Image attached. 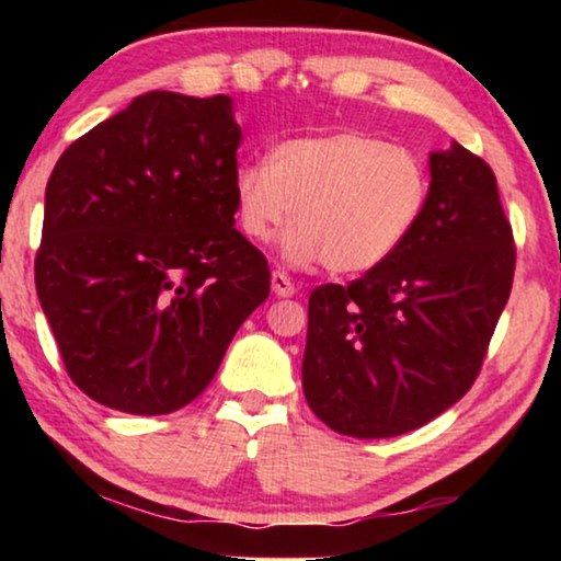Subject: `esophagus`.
<instances>
[{
    "instance_id": "34e87169",
    "label": "esophagus",
    "mask_w": 561,
    "mask_h": 561,
    "mask_svg": "<svg viewBox=\"0 0 561 561\" xmlns=\"http://www.w3.org/2000/svg\"><path fill=\"white\" fill-rule=\"evenodd\" d=\"M271 288H273V294L278 296V298H288V296L296 294L294 280H290L288 275L280 273V271H273V275H271Z\"/></svg>"
}]
</instances>
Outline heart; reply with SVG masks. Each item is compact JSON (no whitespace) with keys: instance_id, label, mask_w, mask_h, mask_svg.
<instances>
[{"instance_id":"heart-1","label":"heart","mask_w":561,"mask_h":561,"mask_svg":"<svg viewBox=\"0 0 561 561\" xmlns=\"http://www.w3.org/2000/svg\"><path fill=\"white\" fill-rule=\"evenodd\" d=\"M426 163L416 152L365 133L296 137L265 160L234 171L237 225L267 242L288 217L280 240L290 265L324 260L336 275L367 273L393 255L424 217Z\"/></svg>"}]
</instances>
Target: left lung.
Instances as JSON below:
<instances>
[{
    "label": "left lung",
    "mask_w": 561,
    "mask_h": 561,
    "mask_svg": "<svg viewBox=\"0 0 561 561\" xmlns=\"http://www.w3.org/2000/svg\"><path fill=\"white\" fill-rule=\"evenodd\" d=\"M424 217L350 286L309 298L304 396L329 428L386 439L428 424L478 378L516 248L495 173L459 142L428 156Z\"/></svg>",
    "instance_id": "left-lung-1"
}]
</instances>
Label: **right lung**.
Here are the masks:
<instances>
[{"label": "right lung", "instance_id": "1", "mask_svg": "<svg viewBox=\"0 0 561 561\" xmlns=\"http://www.w3.org/2000/svg\"><path fill=\"white\" fill-rule=\"evenodd\" d=\"M232 99L148 91L71 142L45 186L35 288L89 398L163 416L204 393L271 294L234 229Z\"/></svg>", "mask_w": 561, "mask_h": 561}]
</instances>
